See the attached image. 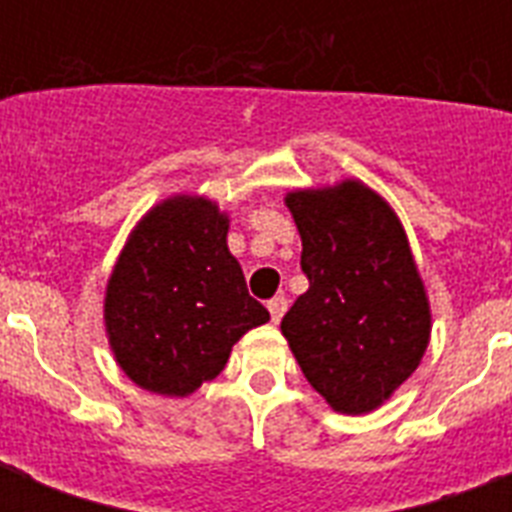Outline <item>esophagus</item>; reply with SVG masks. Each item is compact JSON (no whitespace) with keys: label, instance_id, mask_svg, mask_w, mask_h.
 I'll list each match as a JSON object with an SVG mask.
<instances>
[{"label":"esophagus","instance_id":"1","mask_svg":"<svg viewBox=\"0 0 512 512\" xmlns=\"http://www.w3.org/2000/svg\"><path fill=\"white\" fill-rule=\"evenodd\" d=\"M268 311H271L273 324H279L281 316H284V313H287V297H284V295L271 297V300H268Z\"/></svg>","mask_w":512,"mask_h":512}]
</instances>
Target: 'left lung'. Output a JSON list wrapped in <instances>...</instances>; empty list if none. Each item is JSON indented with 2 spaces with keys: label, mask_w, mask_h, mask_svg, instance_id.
<instances>
[{
  "label": "left lung",
  "mask_w": 512,
  "mask_h": 512,
  "mask_svg": "<svg viewBox=\"0 0 512 512\" xmlns=\"http://www.w3.org/2000/svg\"><path fill=\"white\" fill-rule=\"evenodd\" d=\"M308 292L281 319L305 380L342 414L372 412L428 348L430 311L404 228L348 180L287 196Z\"/></svg>",
  "instance_id": "obj_1"
}]
</instances>
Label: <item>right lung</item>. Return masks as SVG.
<instances>
[{
	"label": "right lung",
	"instance_id": "add662e5",
	"mask_svg": "<svg viewBox=\"0 0 512 512\" xmlns=\"http://www.w3.org/2000/svg\"><path fill=\"white\" fill-rule=\"evenodd\" d=\"M228 220L207 199L175 196L127 241L106 292V327L132 382L188 396L215 380L247 329L271 319L225 244Z\"/></svg>",
	"mask_w": 512,
	"mask_h": 512
}]
</instances>
